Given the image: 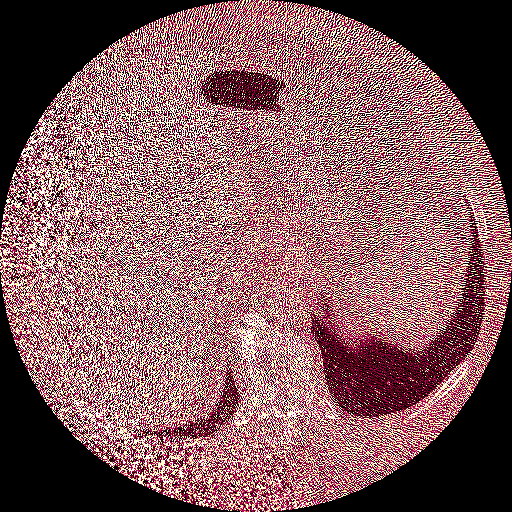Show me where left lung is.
<instances>
[{
    "instance_id": "obj_1",
    "label": "left lung",
    "mask_w": 512,
    "mask_h": 512,
    "mask_svg": "<svg viewBox=\"0 0 512 512\" xmlns=\"http://www.w3.org/2000/svg\"><path fill=\"white\" fill-rule=\"evenodd\" d=\"M473 244L477 233L473 229ZM479 249V246H477ZM471 251L465 268V285L460 302L456 304L445 326L435 340L426 343L420 351L403 349L400 343L381 340L360 341L357 349L341 340L338 330L323 325L313 315V334L321 347L328 387L340 403H362L381 413L400 411L420 402L434 390L450 372L467 357L477 341L479 323V268L481 253ZM323 308H326L323 306ZM372 409V413H373Z\"/></svg>"
}]
</instances>
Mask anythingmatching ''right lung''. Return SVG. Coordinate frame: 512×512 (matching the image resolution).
<instances>
[{
	"mask_svg": "<svg viewBox=\"0 0 512 512\" xmlns=\"http://www.w3.org/2000/svg\"><path fill=\"white\" fill-rule=\"evenodd\" d=\"M233 379L229 375L225 388H223V396L219 398L216 409L204 417V419L187 420V422H174L169 424L167 428H163L159 434L174 435V437H204V435L214 434L217 428L229 419L234 413V407L238 405V390L233 387Z\"/></svg>",
	"mask_w": 512,
	"mask_h": 512,
	"instance_id": "1",
	"label": "right lung"
}]
</instances>
